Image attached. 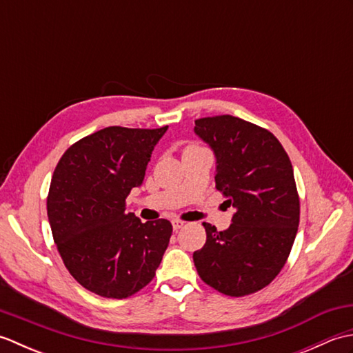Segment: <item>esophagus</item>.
Segmentation results:
<instances>
[{
	"mask_svg": "<svg viewBox=\"0 0 353 353\" xmlns=\"http://www.w3.org/2000/svg\"><path fill=\"white\" fill-rule=\"evenodd\" d=\"M171 223H172V229L174 230H179L185 226V221H182V220H172Z\"/></svg>",
	"mask_w": 353,
	"mask_h": 353,
	"instance_id": "1",
	"label": "esophagus"
}]
</instances>
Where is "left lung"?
<instances>
[{
  "label": "left lung",
  "mask_w": 353,
  "mask_h": 353,
  "mask_svg": "<svg viewBox=\"0 0 353 353\" xmlns=\"http://www.w3.org/2000/svg\"><path fill=\"white\" fill-rule=\"evenodd\" d=\"M214 148L215 188L235 208L229 229L203 223L206 243L192 259L200 279L230 297L253 294L281 273L294 244L301 200L290 157L274 134L245 119H196Z\"/></svg>",
  "instance_id": "8db88e82"
}]
</instances>
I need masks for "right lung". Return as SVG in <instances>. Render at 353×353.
<instances>
[{"mask_svg":"<svg viewBox=\"0 0 353 353\" xmlns=\"http://www.w3.org/2000/svg\"><path fill=\"white\" fill-rule=\"evenodd\" d=\"M167 129L106 127L66 148L52 172V239L74 279L101 297L125 299L147 287L168 247V220L142 223L125 212Z\"/></svg>","mask_w":353,"mask_h":353,"instance_id":"add662e5","label":"right lung"}]
</instances>
